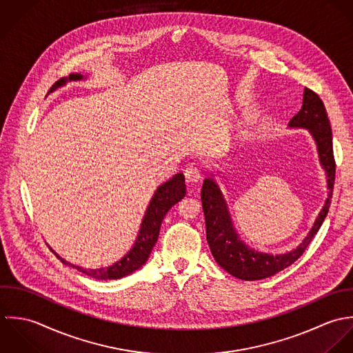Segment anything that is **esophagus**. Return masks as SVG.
Here are the masks:
<instances>
[{
    "label": "esophagus",
    "mask_w": 353,
    "mask_h": 353,
    "mask_svg": "<svg viewBox=\"0 0 353 353\" xmlns=\"http://www.w3.org/2000/svg\"><path fill=\"white\" fill-rule=\"evenodd\" d=\"M184 177H185V181L187 183H198L201 180V172L198 168L190 165L188 168H185L184 170Z\"/></svg>",
    "instance_id": "obj_1"
}]
</instances>
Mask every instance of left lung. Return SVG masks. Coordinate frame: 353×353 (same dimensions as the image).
Here are the masks:
<instances>
[{
  "mask_svg": "<svg viewBox=\"0 0 353 353\" xmlns=\"http://www.w3.org/2000/svg\"><path fill=\"white\" fill-rule=\"evenodd\" d=\"M289 127L305 128L312 135L318 147L321 165L326 172L329 190V195L322 210L318 214L307 237L296 247V250L288 254L272 255L258 252L245 245L233 226L219 185L212 177H208L203 181L201 199L206 221V239L215 262L236 279L245 281L263 280L290 266L303 255L329 212L336 179V161L333 155L330 121L327 119L325 105L316 92L304 87L301 109L292 117Z\"/></svg>",
  "mask_w": 353,
  "mask_h": 353,
  "instance_id": "8db88e82",
  "label": "left lung"
}]
</instances>
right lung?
<instances>
[{
    "label": "right lung",
    "mask_w": 353,
    "mask_h": 353,
    "mask_svg": "<svg viewBox=\"0 0 353 353\" xmlns=\"http://www.w3.org/2000/svg\"><path fill=\"white\" fill-rule=\"evenodd\" d=\"M84 79L83 74L80 73H71L70 77H61L57 80L52 88L50 92L57 90L61 85H65L67 81H76ZM185 196V180L183 173L174 174L169 181L163 183L157 188L154 192L150 205L147 210L144 212L143 221L141 223V230L137 237V241L134 247L128 251L127 255H124L120 261L113 263L109 268H101V269H83L80 266H74L65 259H63L60 255H57L52 248V251L56 254V256L65 265L71 266L76 269L77 272H81L95 280H119L123 279L135 270L141 269V266L145 263L148 259L152 247L155 245L159 234V228L162 223L163 216L166 212L170 210L172 206H174L179 201H181Z\"/></svg>",
    "instance_id": "1"
}]
</instances>
